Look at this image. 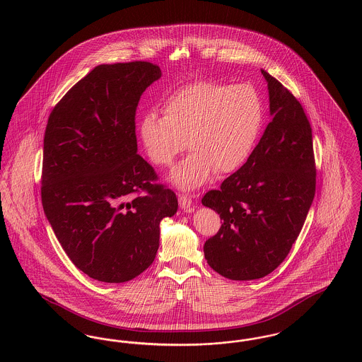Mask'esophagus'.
<instances>
[{
	"instance_id": "1",
	"label": "esophagus",
	"mask_w": 362,
	"mask_h": 362,
	"mask_svg": "<svg viewBox=\"0 0 362 362\" xmlns=\"http://www.w3.org/2000/svg\"><path fill=\"white\" fill-rule=\"evenodd\" d=\"M179 205L185 211H191L192 210V199L187 195H179Z\"/></svg>"
}]
</instances>
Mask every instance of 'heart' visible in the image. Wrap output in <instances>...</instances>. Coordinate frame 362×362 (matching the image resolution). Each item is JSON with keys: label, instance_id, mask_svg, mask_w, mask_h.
<instances>
[{"label": "heart", "instance_id": "b5f03b06", "mask_svg": "<svg viewBox=\"0 0 362 362\" xmlns=\"http://www.w3.org/2000/svg\"><path fill=\"white\" fill-rule=\"evenodd\" d=\"M263 123L264 107L254 86L195 81L168 96L164 115L146 112L139 136L146 155L160 167L171 165L189 145L192 152L173 168L170 182L194 189L214 173L241 168L258 144Z\"/></svg>", "mask_w": 362, "mask_h": 362}]
</instances>
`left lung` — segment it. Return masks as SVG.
<instances>
[{"instance_id":"obj_1","label":"left lung","mask_w":362,"mask_h":362,"mask_svg":"<svg viewBox=\"0 0 362 362\" xmlns=\"http://www.w3.org/2000/svg\"><path fill=\"white\" fill-rule=\"evenodd\" d=\"M262 74L272 122L240 170L202 198V205L223 220L204 245L205 259L214 272L233 281L258 279L284 262L316 189L310 121L291 90L267 71Z\"/></svg>"}]
</instances>
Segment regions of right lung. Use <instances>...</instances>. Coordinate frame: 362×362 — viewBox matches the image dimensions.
Returning a JSON list of instances; mask_svg holds the SVG:
<instances>
[{"instance_id":"1","label":"right lung","mask_w":362,"mask_h":362,"mask_svg":"<svg viewBox=\"0 0 362 362\" xmlns=\"http://www.w3.org/2000/svg\"><path fill=\"white\" fill-rule=\"evenodd\" d=\"M161 77L151 62L99 65L54 107L43 141L42 205L64 251L86 276L126 282L156 258L160 221L177 198L137 155L136 110Z\"/></svg>"}]
</instances>
